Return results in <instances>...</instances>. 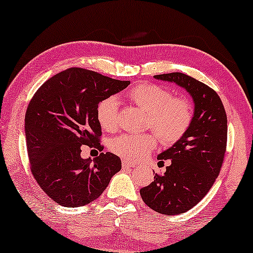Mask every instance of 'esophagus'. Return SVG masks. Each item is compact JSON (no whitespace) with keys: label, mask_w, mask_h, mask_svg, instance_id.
<instances>
[{"label":"esophagus","mask_w":253,"mask_h":253,"mask_svg":"<svg viewBox=\"0 0 253 253\" xmlns=\"http://www.w3.org/2000/svg\"><path fill=\"white\" fill-rule=\"evenodd\" d=\"M132 166H134V162H132V161L126 160V159H124V160L122 161V167L123 168H130V167H132Z\"/></svg>","instance_id":"esophagus-1"}]
</instances>
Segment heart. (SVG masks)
Instances as JSON below:
<instances>
[{"label":"heart","instance_id":"obj_1","mask_svg":"<svg viewBox=\"0 0 253 253\" xmlns=\"http://www.w3.org/2000/svg\"><path fill=\"white\" fill-rule=\"evenodd\" d=\"M129 98L148 113L147 126L162 144L171 145L184 136L192 122V107L188 99L172 96L168 88L155 84H139L131 89ZM96 119L103 130L113 132L119 126V101L114 96L101 100L96 107ZM153 134H122L114 138L110 150L120 157L136 160L153 150Z\"/></svg>","mask_w":253,"mask_h":253}]
</instances>
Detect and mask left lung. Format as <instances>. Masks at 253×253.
<instances>
[{
  "instance_id": "left-lung-1",
  "label": "left lung",
  "mask_w": 253,
  "mask_h": 253,
  "mask_svg": "<svg viewBox=\"0 0 253 253\" xmlns=\"http://www.w3.org/2000/svg\"><path fill=\"white\" fill-rule=\"evenodd\" d=\"M175 83L192 96V122L181 139L158 155L169 166L162 175L155 174L150 185L140 189L144 203L165 215L184 213L196 206L215 182L227 147V115L217 93L182 72L154 76Z\"/></svg>"
}]
</instances>
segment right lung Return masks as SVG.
Here are the masks:
<instances>
[{
    "label": "right lung",
    "instance_id": "add662e5",
    "mask_svg": "<svg viewBox=\"0 0 253 253\" xmlns=\"http://www.w3.org/2000/svg\"><path fill=\"white\" fill-rule=\"evenodd\" d=\"M95 71L70 68L40 86L25 114L31 170L38 184L58 205L79 207L99 198L122 168L107 152L92 160L81 157L82 145L103 150L96 107L127 87Z\"/></svg>",
    "mask_w": 253,
    "mask_h": 253
}]
</instances>
